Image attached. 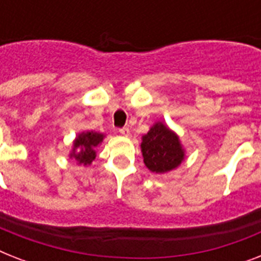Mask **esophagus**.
Returning a JSON list of instances; mask_svg holds the SVG:
<instances>
[{"mask_svg": "<svg viewBox=\"0 0 261 261\" xmlns=\"http://www.w3.org/2000/svg\"><path fill=\"white\" fill-rule=\"evenodd\" d=\"M119 133H120L123 137H128V135H130V130H128L127 127H123V128H120V130H119Z\"/></svg>", "mask_w": 261, "mask_h": 261, "instance_id": "34e87169", "label": "esophagus"}]
</instances>
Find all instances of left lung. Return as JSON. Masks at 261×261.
Returning a JSON list of instances; mask_svg holds the SVG:
<instances>
[{
    "instance_id": "left-lung-1",
    "label": "left lung",
    "mask_w": 261,
    "mask_h": 261,
    "mask_svg": "<svg viewBox=\"0 0 261 261\" xmlns=\"http://www.w3.org/2000/svg\"><path fill=\"white\" fill-rule=\"evenodd\" d=\"M141 139L143 163L153 173L164 174L174 171L186 160V149L180 137L167 123L155 122Z\"/></svg>"
}]
</instances>
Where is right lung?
<instances>
[{"label": "right lung", "mask_w": 261, "mask_h": 261, "mask_svg": "<svg viewBox=\"0 0 261 261\" xmlns=\"http://www.w3.org/2000/svg\"><path fill=\"white\" fill-rule=\"evenodd\" d=\"M104 138H106V134L98 133V131L88 130L79 133L71 145L69 159L74 160L79 165L88 167L96 159V154H97L96 149L101 145Z\"/></svg>", "instance_id": "add662e5"}]
</instances>
